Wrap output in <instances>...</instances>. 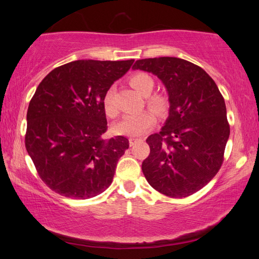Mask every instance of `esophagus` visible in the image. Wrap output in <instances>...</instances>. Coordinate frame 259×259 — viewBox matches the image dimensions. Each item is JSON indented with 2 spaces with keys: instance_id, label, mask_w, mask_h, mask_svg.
Returning a JSON list of instances; mask_svg holds the SVG:
<instances>
[{
  "instance_id": "obj_1",
  "label": "esophagus",
  "mask_w": 259,
  "mask_h": 259,
  "mask_svg": "<svg viewBox=\"0 0 259 259\" xmlns=\"http://www.w3.org/2000/svg\"><path fill=\"white\" fill-rule=\"evenodd\" d=\"M138 141H140V139H135V138H130V139H129V145H130V146H134V145H136V144H137V142H138Z\"/></svg>"
}]
</instances>
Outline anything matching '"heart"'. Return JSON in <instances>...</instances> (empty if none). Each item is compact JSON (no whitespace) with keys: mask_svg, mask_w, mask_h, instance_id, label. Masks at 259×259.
I'll use <instances>...</instances> for the list:
<instances>
[{"mask_svg":"<svg viewBox=\"0 0 259 259\" xmlns=\"http://www.w3.org/2000/svg\"><path fill=\"white\" fill-rule=\"evenodd\" d=\"M130 84L135 89L141 93L142 96L150 97L147 99V103L149 107L159 114L166 112L168 103L167 99L161 95H153L150 93L155 87V81L149 74L139 72L136 73L130 78ZM103 109L104 112L110 118H114L118 114V109L113 103V89H109L103 97ZM156 124V115L149 110H142L139 112L129 113L124 115L122 120L114 124L113 129L117 134L129 136V137H139L148 133L153 125Z\"/></svg>","mask_w":259,"mask_h":259,"instance_id":"heart-1","label":"heart"}]
</instances>
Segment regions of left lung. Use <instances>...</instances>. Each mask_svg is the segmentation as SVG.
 I'll return each mask as SVG.
<instances>
[{
    "mask_svg": "<svg viewBox=\"0 0 259 259\" xmlns=\"http://www.w3.org/2000/svg\"><path fill=\"white\" fill-rule=\"evenodd\" d=\"M134 70L158 76L168 93L169 115L160 133L148 137L150 155L142 172L157 191L172 198L195 194L224 160L229 138L226 104L205 70L175 57L137 60Z\"/></svg>",
    "mask_w": 259,
    "mask_h": 259,
    "instance_id": "left-lung-1",
    "label": "left lung"
}]
</instances>
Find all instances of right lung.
<instances>
[{
  "label": "right lung",
  "instance_id": "1",
  "mask_svg": "<svg viewBox=\"0 0 259 259\" xmlns=\"http://www.w3.org/2000/svg\"><path fill=\"white\" fill-rule=\"evenodd\" d=\"M135 60H78L56 68L36 88L26 113L25 148L41 179L74 199L96 197L111 185L122 136L103 139V97Z\"/></svg>",
  "mask_w": 259,
  "mask_h": 259
}]
</instances>
